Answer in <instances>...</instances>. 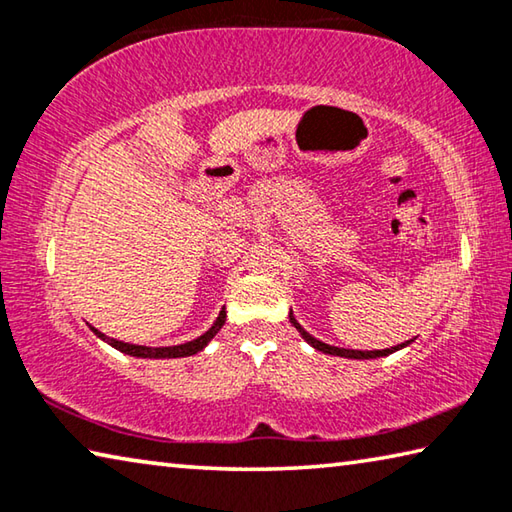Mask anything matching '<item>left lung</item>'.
I'll return each instance as SVG.
<instances>
[{
	"label": "left lung",
	"mask_w": 512,
	"mask_h": 512,
	"mask_svg": "<svg viewBox=\"0 0 512 512\" xmlns=\"http://www.w3.org/2000/svg\"><path fill=\"white\" fill-rule=\"evenodd\" d=\"M289 320L293 323V327L298 329V332L302 334V339H305L309 345H314L316 350H320V352H325V354H336V357H345V359H377V357H386V354H393L395 350H400V348H404L406 343H402V345H395V348H386V350H372V352H363V350H343V348H334V345H327V343H323V341H318V339H314V336L311 334H307L305 329L300 327V323L296 318H293V314H289Z\"/></svg>",
	"instance_id": "1"
}]
</instances>
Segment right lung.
I'll return each mask as SVG.
<instances>
[{
	"label": "right lung",
	"mask_w": 512,
	"mask_h": 512,
	"mask_svg": "<svg viewBox=\"0 0 512 512\" xmlns=\"http://www.w3.org/2000/svg\"><path fill=\"white\" fill-rule=\"evenodd\" d=\"M225 323V311H221L219 318H216V323L207 329L203 336H198V339L183 343V345H173V348H146V345H131V343H121L115 339H108V336H103L99 329H94V334L99 336V339L108 341L112 348L119 350V352H126L131 354V357H142V359H176V357H192V354L201 352L207 343H210L216 332L223 327Z\"/></svg>",
	"instance_id": "right-lung-1"
}]
</instances>
